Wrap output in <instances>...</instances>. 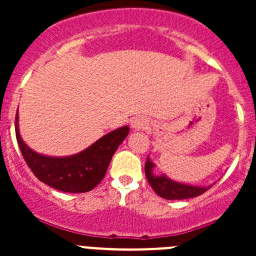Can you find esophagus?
I'll list each match as a JSON object with an SVG mask.
<instances>
[{
	"label": "esophagus",
	"mask_w": 256,
	"mask_h": 256,
	"mask_svg": "<svg viewBox=\"0 0 256 256\" xmlns=\"http://www.w3.org/2000/svg\"><path fill=\"white\" fill-rule=\"evenodd\" d=\"M131 126L134 128H146L148 126V121H147V118H142V116H138V118H132Z\"/></svg>",
	"instance_id": "1"
}]
</instances>
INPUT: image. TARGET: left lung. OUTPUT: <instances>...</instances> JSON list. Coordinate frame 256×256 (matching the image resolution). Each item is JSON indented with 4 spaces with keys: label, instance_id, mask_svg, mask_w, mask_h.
<instances>
[{
    "label": "left lung",
    "instance_id": "left-lung-1",
    "mask_svg": "<svg viewBox=\"0 0 256 256\" xmlns=\"http://www.w3.org/2000/svg\"><path fill=\"white\" fill-rule=\"evenodd\" d=\"M154 167L151 160L147 157L146 164H144V174L152 190L164 200H186V198H194L197 196L203 194L209 187H198V186L183 184V183L172 180L171 178L166 177L164 174L156 176L154 174Z\"/></svg>",
    "mask_w": 256,
    "mask_h": 256
}]
</instances>
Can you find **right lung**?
<instances>
[{"instance_id":"add662e5","label":"right lung","mask_w":256,"mask_h":256,"mask_svg":"<svg viewBox=\"0 0 256 256\" xmlns=\"http://www.w3.org/2000/svg\"><path fill=\"white\" fill-rule=\"evenodd\" d=\"M16 115V138L26 164L36 177L49 187L66 193L89 192L108 171L112 154L125 140L128 126L112 131L79 154L68 157H49L30 150L20 138Z\"/></svg>"}]
</instances>
